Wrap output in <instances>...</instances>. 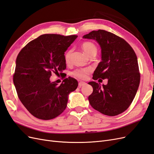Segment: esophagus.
Wrapping results in <instances>:
<instances>
[{
  "mask_svg": "<svg viewBox=\"0 0 154 154\" xmlns=\"http://www.w3.org/2000/svg\"><path fill=\"white\" fill-rule=\"evenodd\" d=\"M85 84H86V83L84 82H80L78 83V86H79V87H81L83 85H85Z\"/></svg>",
  "mask_w": 154,
  "mask_h": 154,
  "instance_id": "34e87169",
  "label": "esophagus"
}]
</instances>
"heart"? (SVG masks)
<instances>
[{"label": "heart", "instance_id": "b5f03b06", "mask_svg": "<svg viewBox=\"0 0 154 154\" xmlns=\"http://www.w3.org/2000/svg\"><path fill=\"white\" fill-rule=\"evenodd\" d=\"M82 48L85 52V53L87 56H88V57H90V56L92 54H96L97 51V49L96 45L92 42H85L83 43L82 45ZM72 51V49H70L67 51L66 53L65 54V60H66V63H69L71 62ZM90 72V69H80L74 71L73 74L76 77L80 79H85Z\"/></svg>", "mask_w": 154, "mask_h": 154}]
</instances>
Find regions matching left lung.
I'll return each mask as SVG.
<instances>
[{
    "instance_id": "obj_1",
    "label": "left lung",
    "mask_w": 154,
    "mask_h": 154,
    "mask_svg": "<svg viewBox=\"0 0 154 154\" xmlns=\"http://www.w3.org/2000/svg\"><path fill=\"white\" fill-rule=\"evenodd\" d=\"M83 38L96 40L101 51V62L92 79H107L106 85L88 82L93 92L88 99L92 108L105 115L123 112L132 103L140 82L137 56L127 42L105 30L92 31Z\"/></svg>"
}]
</instances>
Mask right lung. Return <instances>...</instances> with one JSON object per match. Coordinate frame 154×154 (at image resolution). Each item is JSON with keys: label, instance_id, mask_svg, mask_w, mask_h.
Segmentation results:
<instances>
[{"label": "right lung", "instance_id": "right-lung-1", "mask_svg": "<svg viewBox=\"0 0 154 154\" xmlns=\"http://www.w3.org/2000/svg\"><path fill=\"white\" fill-rule=\"evenodd\" d=\"M77 36L42 35L27 44L17 56L14 85L22 103L36 118L57 117L66 109L69 94L76 89V79L69 77L58 85L50 77L52 72H62L66 69L65 52Z\"/></svg>", "mask_w": 154, "mask_h": 154}]
</instances>
